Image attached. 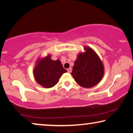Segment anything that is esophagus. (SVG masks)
Returning <instances> with one entry per match:
<instances>
[{"mask_svg": "<svg viewBox=\"0 0 133 133\" xmlns=\"http://www.w3.org/2000/svg\"><path fill=\"white\" fill-rule=\"evenodd\" d=\"M67 71H68V72L69 73H71V71H72V68H69L68 69H67Z\"/></svg>", "mask_w": 133, "mask_h": 133, "instance_id": "esophagus-1", "label": "esophagus"}]
</instances>
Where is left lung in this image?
<instances>
[{
    "mask_svg": "<svg viewBox=\"0 0 133 133\" xmlns=\"http://www.w3.org/2000/svg\"><path fill=\"white\" fill-rule=\"evenodd\" d=\"M85 52L79 53L74 62L71 75L81 87L91 88L102 80L104 66L99 56L93 49L84 46Z\"/></svg>",
    "mask_w": 133,
    "mask_h": 133,
    "instance_id": "left-lung-1",
    "label": "left lung"
}]
</instances>
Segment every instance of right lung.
I'll use <instances>...</instances> for the list:
<instances>
[{
	"label": "right lung",
	"mask_w": 133,
	"mask_h": 133,
	"mask_svg": "<svg viewBox=\"0 0 133 133\" xmlns=\"http://www.w3.org/2000/svg\"><path fill=\"white\" fill-rule=\"evenodd\" d=\"M66 72L60 60H52L51 55L49 54L36 61L33 75L38 84L48 89L55 86L63 74Z\"/></svg>",
	"instance_id": "1"
}]
</instances>
